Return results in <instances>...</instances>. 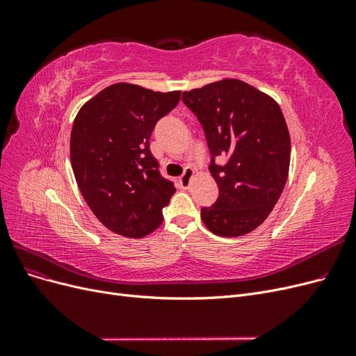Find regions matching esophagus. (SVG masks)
<instances>
[{
    "label": "esophagus",
    "mask_w": 356,
    "mask_h": 356,
    "mask_svg": "<svg viewBox=\"0 0 356 356\" xmlns=\"http://www.w3.org/2000/svg\"><path fill=\"white\" fill-rule=\"evenodd\" d=\"M193 177H195V169L190 168V166L186 168V169H184V174H182L181 178H179V187L184 188V190L190 188Z\"/></svg>",
    "instance_id": "obj_1"
}]
</instances>
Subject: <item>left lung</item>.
<instances>
[{"mask_svg":"<svg viewBox=\"0 0 356 356\" xmlns=\"http://www.w3.org/2000/svg\"><path fill=\"white\" fill-rule=\"evenodd\" d=\"M182 102L203 127L220 190L212 207L202 208L203 224L222 238L252 232L272 212L288 178L291 139L281 108L236 79L184 92ZM220 155L228 159L224 167L214 163Z\"/></svg>","mask_w":356,"mask_h":356,"instance_id":"obj_1","label":"left lung"}]
</instances>
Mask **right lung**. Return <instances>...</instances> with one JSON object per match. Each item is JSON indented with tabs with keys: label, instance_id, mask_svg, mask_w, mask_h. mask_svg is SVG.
Instances as JSON below:
<instances>
[{
	"label": "right lung",
	"instance_id": "add662e5",
	"mask_svg": "<svg viewBox=\"0 0 356 356\" xmlns=\"http://www.w3.org/2000/svg\"><path fill=\"white\" fill-rule=\"evenodd\" d=\"M179 98L178 90L115 83L75 117L70 141L75 181L96 218L117 234L139 239L163 221L175 187L160 175L149 136Z\"/></svg>",
	"mask_w": 356,
	"mask_h": 356
}]
</instances>
